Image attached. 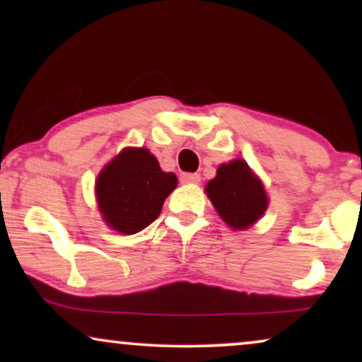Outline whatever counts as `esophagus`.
I'll list each match as a JSON object with an SVG mask.
<instances>
[{"instance_id":"1","label":"esophagus","mask_w":362,"mask_h":362,"mask_svg":"<svg viewBox=\"0 0 362 362\" xmlns=\"http://www.w3.org/2000/svg\"><path fill=\"white\" fill-rule=\"evenodd\" d=\"M180 180L181 182H185V185H197V182L201 181V176L197 175V173H182Z\"/></svg>"}]
</instances>
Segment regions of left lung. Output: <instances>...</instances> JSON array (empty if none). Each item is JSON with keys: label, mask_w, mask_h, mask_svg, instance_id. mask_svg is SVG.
<instances>
[{"label": "left lung", "mask_w": 362, "mask_h": 362, "mask_svg": "<svg viewBox=\"0 0 362 362\" xmlns=\"http://www.w3.org/2000/svg\"><path fill=\"white\" fill-rule=\"evenodd\" d=\"M206 192L216 211L234 229H247L267 209V194L249 165L242 160L221 165Z\"/></svg>", "instance_id": "left-lung-1"}]
</instances>
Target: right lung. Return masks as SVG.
<instances>
[{
  "label": "right lung",
  "instance_id": "1",
  "mask_svg": "<svg viewBox=\"0 0 362 362\" xmlns=\"http://www.w3.org/2000/svg\"><path fill=\"white\" fill-rule=\"evenodd\" d=\"M176 186V176L161 171L150 151L127 148L98 175L95 192L107 224L122 234H136L160 216Z\"/></svg>",
  "mask_w": 362,
  "mask_h": 362
}]
</instances>
